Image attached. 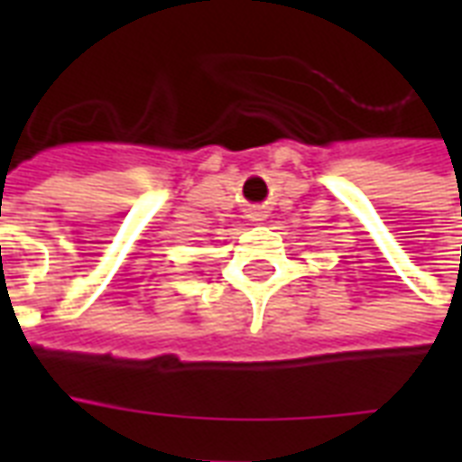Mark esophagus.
Listing matches in <instances>:
<instances>
[{"label":"esophagus","mask_w":462,"mask_h":462,"mask_svg":"<svg viewBox=\"0 0 462 462\" xmlns=\"http://www.w3.org/2000/svg\"><path fill=\"white\" fill-rule=\"evenodd\" d=\"M266 213H268V210L263 208V206H252V208H249V217H252L254 223H261V220H266Z\"/></svg>","instance_id":"1"}]
</instances>
